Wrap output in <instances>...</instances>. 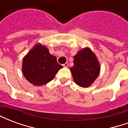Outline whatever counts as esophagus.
I'll return each instance as SVG.
<instances>
[{
	"label": "esophagus",
	"instance_id": "obj_1",
	"mask_svg": "<svg viewBox=\"0 0 128 128\" xmlns=\"http://www.w3.org/2000/svg\"><path fill=\"white\" fill-rule=\"evenodd\" d=\"M63 66H64V67H68V62H66L65 64H63Z\"/></svg>",
	"mask_w": 128,
	"mask_h": 128
}]
</instances>
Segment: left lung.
Wrapping results in <instances>:
<instances>
[{
    "instance_id": "left-lung-1",
    "label": "left lung",
    "mask_w": 128,
    "mask_h": 128,
    "mask_svg": "<svg viewBox=\"0 0 128 128\" xmlns=\"http://www.w3.org/2000/svg\"><path fill=\"white\" fill-rule=\"evenodd\" d=\"M73 66L70 70L74 82L82 88L94 83L100 73V64L92 50L88 47L79 50L74 57Z\"/></svg>"
}]
</instances>
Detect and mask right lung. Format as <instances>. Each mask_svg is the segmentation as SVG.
<instances>
[{"mask_svg":"<svg viewBox=\"0 0 128 128\" xmlns=\"http://www.w3.org/2000/svg\"><path fill=\"white\" fill-rule=\"evenodd\" d=\"M62 66L57 58L49 53L44 45L38 43L22 60V71L29 82L34 86L44 85L53 80Z\"/></svg>","mask_w":128,"mask_h":128,"instance_id":"right-lung-1","label":"right lung"}]
</instances>
